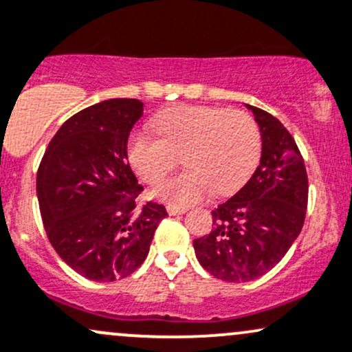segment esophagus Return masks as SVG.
Listing matches in <instances>:
<instances>
[{
	"instance_id": "esophagus-1",
	"label": "esophagus",
	"mask_w": 352,
	"mask_h": 352,
	"mask_svg": "<svg viewBox=\"0 0 352 352\" xmlns=\"http://www.w3.org/2000/svg\"><path fill=\"white\" fill-rule=\"evenodd\" d=\"M185 210H187V208H184V207H175V206H168L167 207L168 215H180V214H184Z\"/></svg>"
}]
</instances>
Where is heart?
<instances>
[{
    "label": "heart",
    "instance_id": "heart-1",
    "mask_svg": "<svg viewBox=\"0 0 352 352\" xmlns=\"http://www.w3.org/2000/svg\"><path fill=\"white\" fill-rule=\"evenodd\" d=\"M155 135L137 132L129 140V162L146 184H157L177 165L187 168L152 190L153 199L187 207L214 192L241 188L257 167L261 132L242 110L185 105L162 111L152 122Z\"/></svg>",
    "mask_w": 352,
    "mask_h": 352
}]
</instances>
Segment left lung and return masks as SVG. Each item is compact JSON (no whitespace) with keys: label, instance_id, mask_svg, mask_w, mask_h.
Masks as SVG:
<instances>
[{"label":"left lung","instance_id":"1","mask_svg":"<svg viewBox=\"0 0 352 352\" xmlns=\"http://www.w3.org/2000/svg\"><path fill=\"white\" fill-rule=\"evenodd\" d=\"M245 107L261 130V164L212 210L214 230L194 241L200 265L227 283H249L272 269L302 230L307 208V173L292 135L267 111Z\"/></svg>","mask_w":352,"mask_h":352}]
</instances>
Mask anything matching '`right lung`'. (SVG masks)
<instances>
[{
	"label": "right lung",
	"mask_w": 352,
	"mask_h": 352,
	"mask_svg": "<svg viewBox=\"0 0 352 352\" xmlns=\"http://www.w3.org/2000/svg\"><path fill=\"white\" fill-rule=\"evenodd\" d=\"M144 115L135 98H110L68 118L46 148L36 194L53 249L80 276L113 283L148 256L164 206H137L144 190L126 157Z\"/></svg>",
	"instance_id": "1"
}]
</instances>
